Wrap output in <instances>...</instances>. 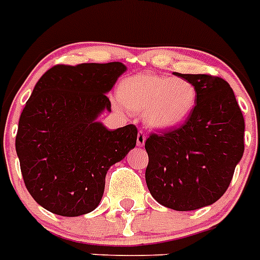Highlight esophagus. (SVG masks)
I'll return each mask as SVG.
<instances>
[{"label": "esophagus", "instance_id": "1", "mask_svg": "<svg viewBox=\"0 0 260 260\" xmlns=\"http://www.w3.org/2000/svg\"><path fill=\"white\" fill-rule=\"evenodd\" d=\"M145 145V133L143 131H140L137 133V146H144Z\"/></svg>", "mask_w": 260, "mask_h": 260}]
</instances>
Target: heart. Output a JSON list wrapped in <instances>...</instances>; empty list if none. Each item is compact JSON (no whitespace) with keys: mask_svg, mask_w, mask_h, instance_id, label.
I'll list each match as a JSON object with an SVG mask.
<instances>
[{"mask_svg":"<svg viewBox=\"0 0 260 260\" xmlns=\"http://www.w3.org/2000/svg\"><path fill=\"white\" fill-rule=\"evenodd\" d=\"M119 98L127 108L144 114L146 125L169 131L188 120L198 105L199 91L187 78L139 73L120 83Z\"/></svg>","mask_w":260,"mask_h":260,"instance_id":"b5f03b06","label":"heart"}]
</instances>
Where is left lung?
<instances>
[{
	"instance_id": "1",
	"label": "left lung",
	"mask_w": 260,
	"mask_h": 260,
	"mask_svg": "<svg viewBox=\"0 0 260 260\" xmlns=\"http://www.w3.org/2000/svg\"><path fill=\"white\" fill-rule=\"evenodd\" d=\"M174 74L195 83L199 101L186 123L146 139V186L166 208L195 211L217 202L229 187L245 150V120L225 80Z\"/></svg>"
}]
</instances>
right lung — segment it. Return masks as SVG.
I'll use <instances>...</instances> for the list:
<instances>
[{
	"instance_id": "right-lung-1",
	"label": "right lung",
	"mask_w": 260,
	"mask_h": 260,
	"mask_svg": "<svg viewBox=\"0 0 260 260\" xmlns=\"http://www.w3.org/2000/svg\"><path fill=\"white\" fill-rule=\"evenodd\" d=\"M125 71L119 61L56 65L34 87L15 150L26 188L47 211L65 217L94 211L108 169L136 146L135 125L110 131L96 120L111 111L106 94Z\"/></svg>"
}]
</instances>
